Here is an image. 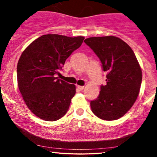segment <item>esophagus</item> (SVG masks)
Returning a JSON list of instances; mask_svg holds the SVG:
<instances>
[{
    "label": "esophagus",
    "instance_id": "34e87169",
    "mask_svg": "<svg viewBox=\"0 0 157 157\" xmlns=\"http://www.w3.org/2000/svg\"><path fill=\"white\" fill-rule=\"evenodd\" d=\"M85 89L84 86H77V89H79L80 91H82V90H83Z\"/></svg>",
    "mask_w": 157,
    "mask_h": 157
}]
</instances>
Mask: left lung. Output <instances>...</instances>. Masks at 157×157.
Here are the masks:
<instances>
[{
  "label": "left lung",
  "instance_id": "1",
  "mask_svg": "<svg viewBox=\"0 0 157 157\" xmlns=\"http://www.w3.org/2000/svg\"><path fill=\"white\" fill-rule=\"evenodd\" d=\"M99 57L107 72L105 86L90 102L91 111L104 120L122 117L134 105L142 83V70L134 52L114 36L93 37L84 40Z\"/></svg>",
  "mask_w": 157,
  "mask_h": 157
}]
</instances>
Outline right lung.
I'll return each mask as SVG.
<instances>
[{
  "label": "right lung",
  "mask_w": 157,
  "mask_h": 157,
  "mask_svg": "<svg viewBox=\"0 0 157 157\" xmlns=\"http://www.w3.org/2000/svg\"><path fill=\"white\" fill-rule=\"evenodd\" d=\"M84 38L48 34L23 51L17 63V84L27 107L37 117L56 121L68 111L76 88L56 75Z\"/></svg>",
  "instance_id": "obj_1"
}]
</instances>
